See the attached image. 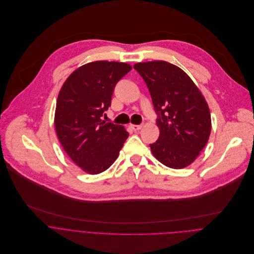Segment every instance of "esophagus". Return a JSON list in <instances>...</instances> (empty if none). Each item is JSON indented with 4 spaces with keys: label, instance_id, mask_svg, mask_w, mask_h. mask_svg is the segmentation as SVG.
Instances as JSON below:
<instances>
[{
    "label": "esophagus",
    "instance_id": "obj_1",
    "mask_svg": "<svg viewBox=\"0 0 254 254\" xmlns=\"http://www.w3.org/2000/svg\"><path fill=\"white\" fill-rule=\"evenodd\" d=\"M142 127H143L142 125H135V124H131V125H130V128H131L132 130H134V131H139Z\"/></svg>",
    "mask_w": 254,
    "mask_h": 254
}]
</instances>
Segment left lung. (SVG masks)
Wrapping results in <instances>:
<instances>
[{"label":"left lung","instance_id":"1","mask_svg":"<svg viewBox=\"0 0 254 254\" xmlns=\"http://www.w3.org/2000/svg\"><path fill=\"white\" fill-rule=\"evenodd\" d=\"M134 68L149 91L159 128L150 144L154 157L167 167L182 169L199 155L211 131L208 106L191 79L163 61L140 63Z\"/></svg>","mask_w":254,"mask_h":254}]
</instances>
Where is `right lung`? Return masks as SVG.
<instances>
[{
    "label": "right lung",
    "instance_id": "add662e5",
    "mask_svg": "<svg viewBox=\"0 0 254 254\" xmlns=\"http://www.w3.org/2000/svg\"><path fill=\"white\" fill-rule=\"evenodd\" d=\"M132 69L124 63L87 64L63 85L55 114L58 138L65 152L89 174L106 171L116 160L129 134L121 125L102 120L111 106L117 82Z\"/></svg>",
    "mask_w": 254,
    "mask_h": 254
}]
</instances>
